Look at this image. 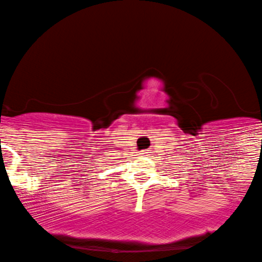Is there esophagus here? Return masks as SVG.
Returning <instances> with one entry per match:
<instances>
[{
	"mask_svg": "<svg viewBox=\"0 0 262 262\" xmlns=\"http://www.w3.org/2000/svg\"><path fill=\"white\" fill-rule=\"evenodd\" d=\"M144 154H145V153H144Z\"/></svg>",
	"mask_w": 262,
	"mask_h": 262,
	"instance_id": "1",
	"label": "esophagus"
}]
</instances>
